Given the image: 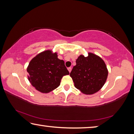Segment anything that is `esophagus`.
<instances>
[{"mask_svg": "<svg viewBox=\"0 0 134 134\" xmlns=\"http://www.w3.org/2000/svg\"><path fill=\"white\" fill-rule=\"evenodd\" d=\"M67 69H68V70H69V72H71V67H69Z\"/></svg>", "mask_w": 134, "mask_h": 134, "instance_id": "obj_1", "label": "esophagus"}]
</instances>
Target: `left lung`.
Listing matches in <instances>:
<instances>
[{
  "label": "left lung",
  "instance_id": "left-lung-1",
  "mask_svg": "<svg viewBox=\"0 0 134 134\" xmlns=\"http://www.w3.org/2000/svg\"><path fill=\"white\" fill-rule=\"evenodd\" d=\"M70 76L74 86L86 94H92L102 89L106 81L108 70L99 56L91 53L87 57L80 55L76 60Z\"/></svg>",
  "mask_w": 134,
  "mask_h": 134
}]
</instances>
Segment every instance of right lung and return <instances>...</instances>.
Returning <instances> with one entry per match:
<instances>
[{
  "label": "right lung",
  "mask_w": 134,
  "mask_h": 134,
  "mask_svg": "<svg viewBox=\"0 0 134 134\" xmlns=\"http://www.w3.org/2000/svg\"><path fill=\"white\" fill-rule=\"evenodd\" d=\"M27 71L32 86L42 93H48L57 88L63 77L69 74L64 61L58 58L57 53L49 49L32 59Z\"/></svg>",
  "instance_id": "obj_1"
}]
</instances>
